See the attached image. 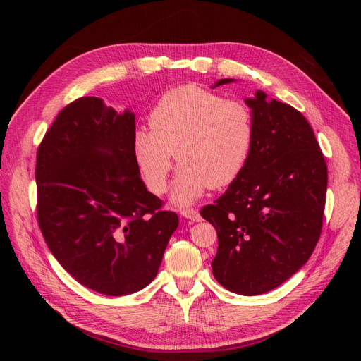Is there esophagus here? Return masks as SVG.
Wrapping results in <instances>:
<instances>
[{
  "label": "esophagus",
  "mask_w": 361,
  "mask_h": 361,
  "mask_svg": "<svg viewBox=\"0 0 361 361\" xmlns=\"http://www.w3.org/2000/svg\"><path fill=\"white\" fill-rule=\"evenodd\" d=\"M180 214H182V216L187 218V220H191V221H195V223L202 220L199 211H195V209H182Z\"/></svg>",
  "instance_id": "1"
}]
</instances>
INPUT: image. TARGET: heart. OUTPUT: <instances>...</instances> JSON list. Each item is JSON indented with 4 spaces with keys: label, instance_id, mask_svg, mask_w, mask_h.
<instances>
[{
    "label": "heart",
    "instance_id": "obj_1",
    "mask_svg": "<svg viewBox=\"0 0 361 361\" xmlns=\"http://www.w3.org/2000/svg\"><path fill=\"white\" fill-rule=\"evenodd\" d=\"M152 129L134 137V154L147 188L166 192L174 152L180 162L171 202L188 206L207 188H224L244 171L255 145V116L236 99L197 85L164 93L152 108Z\"/></svg>",
    "mask_w": 361,
    "mask_h": 361
}]
</instances>
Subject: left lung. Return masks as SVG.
<instances>
[{
  "label": "left lung",
  "instance_id": "8db88e82",
  "mask_svg": "<svg viewBox=\"0 0 361 361\" xmlns=\"http://www.w3.org/2000/svg\"><path fill=\"white\" fill-rule=\"evenodd\" d=\"M235 80L216 81L218 85ZM247 166L200 215L216 231V281L231 292L260 295L292 277L318 244L326 194V164L305 117L256 90Z\"/></svg>",
  "mask_w": 361,
  "mask_h": 361
}]
</instances>
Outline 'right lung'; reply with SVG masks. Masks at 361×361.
Returning a JSON list of instances; mask_svg holds the SVG:
<instances>
[{"mask_svg": "<svg viewBox=\"0 0 361 361\" xmlns=\"http://www.w3.org/2000/svg\"><path fill=\"white\" fill-rule=\"evenodd\" d=\"M135 114L101 97L59 113L37 150V220L60 265L111 297L146 288L179 226L147 191L134 154Z\"/></svg>", "mask_w": 361, "mask_h": 361, "instance_id": "1", "label": "right lung"}]
</instances>
